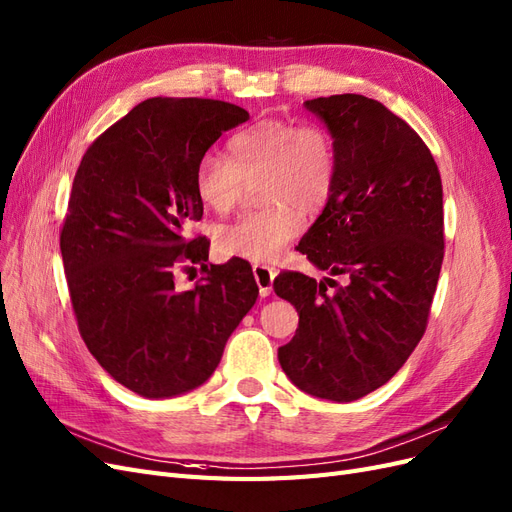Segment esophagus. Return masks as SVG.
Masks as SVG:
<instances>
[{"label":"esophagus","mask_w":512,"mask_h":512,"mask_svg":"<svg viewBox=\"0 0 512 512\" xmlns=\"http://www.w3.org/2000/svg\"><path fill=\"white\" fill-rule=\"evenodd\" d=\"M277 271L273 267L267 265H254V277H256V284H258V292L260 297H269L271 290H273V280H275Z\"/></svg>","instance_id":"esophagus-1"}]
</instances>
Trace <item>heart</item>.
I'll return each instance as SVG.
<instances>
[{
  "instance_id": "1",
  "label": "heart",
  "mask_w": 512,
  "mask_h": 512,
  "mask_svg": "<svg viewBox=\"0 0 512 512\" xmlns=\"http://www.w3.org/2000/svg\"><path fill=\"white\" fill-rule=\"evenodd\" d=\"M228 158L205 153L196 162L194 188L207 209L228 213L245 185H258L265 207L215 230L224 258L269 262L303 230V213H320L331 200L337 158L331 136L318 126L262 119L228 141Z\"/></svg>"
}]
</instances>
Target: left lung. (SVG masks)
Listing matches in <instances>:
<instances>
[{
    "label": "left lung",
    "instance_id": "8db88e82",
    "mask_svg": "<svg viewBox=\"0 0 512 512\" xmlns=\"http://www.w3.org/2000/svg\"><path fill=\"white\" fill-rule=\"evenodd\" d=\"M303 104L333 138L337 179L299 243L327 277L284 271L273 282L299 312L277 359L301 391L344 404L389 382L425 333L444 258L442 179L421 136L378 100Z\"/></svg>",
    "mask_w": 512,
    "mask_h": 512
}]
</instances>
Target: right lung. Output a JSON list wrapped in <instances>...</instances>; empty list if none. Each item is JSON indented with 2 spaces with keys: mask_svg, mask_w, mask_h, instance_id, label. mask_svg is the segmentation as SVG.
<instances>
[{
  "mask_svg": "<svg viewBox=\"0 0 512 512\" xmlns=\"http://www.w3.org/2000/svg\"><path fill=\"white\" fill-rule=\"evenodd\" d=\"M250 119L203 98H149L89 145L74 175L59 247L83 342L113 380L147 399L205 384L258 297L250 262L207 265L196 162ZM183 261L208 271L179 293ZM194 269V267H190Z\"/></svg>",
  "mask_w": 512,
  "mask_h": 512,
  "instance_id": "obj_1",
  "label": "right lung"
}]
</instances>
